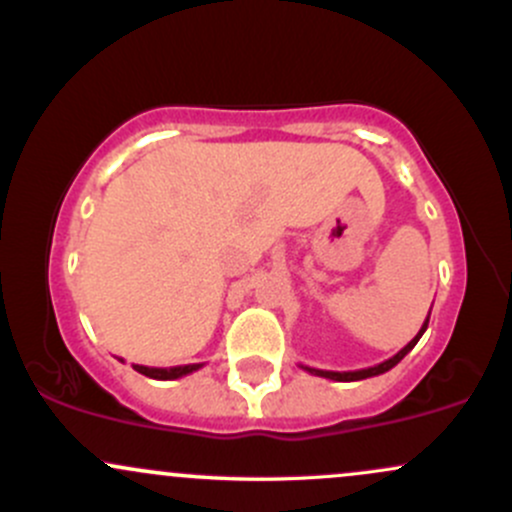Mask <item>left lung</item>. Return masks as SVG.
I'll use <instances>...</instances> for the list:
<instances>
[{"label":"left lung","mask_w":512,"mask_h":512,"mask_svg":"<svg viewBox=\"0 0 512 512\" xmlns=\"http://www.w3.org/2000/svg\"><path fill=\"white\" fill-rule=\"evenodd\" d=\"M427 324H430V315H427V320L422 322L420 332H417L415 337H412L410 342L405 344L403 349L398 351V354H395V356H390L388 361H383V364L368 366V368H359V371H322V368H310V366H302V364H300V368H305V371H310L312 376H322V378H329V381H364V378H371V376H381V373H386V371H390V368H393V366H398L400 361H403L405 356L410 354V351H412V346H415L417 342H420V337H422V334H425Z\"/></svg>","instance_id":"8db88e82"}]
</instances>
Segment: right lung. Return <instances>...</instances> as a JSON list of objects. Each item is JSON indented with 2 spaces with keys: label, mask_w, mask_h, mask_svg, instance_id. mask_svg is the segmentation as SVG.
Segmentation results:
<instances>
[{
  "label": "right lung",
  "mask_w": 512,
  "mask_h": 512,
  "mask_svg": "<svg viewBox=\"0 0 512 512\" xmlns=\"http://www.w3.org/2000/svg\"><path fill=\"white\" fill-rule=\"evenodd\" d=\"M202 368V364H185V366H170V368H153V366H141L134 364V371L144 373L148 378H156V381H175V378H183L188 373Z\"/></svg>",
  "instance_id": "1"
}]
</instances>
